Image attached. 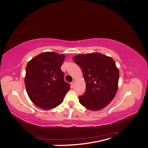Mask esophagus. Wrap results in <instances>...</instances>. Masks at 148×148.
Returning <instances> with one entry per match:
<instances>
[{"mask_svg": "<svg viewBox=\"0 0 148 148\" xmlns=\"http://www.w3.org/2000/svg\"><path fill=\"white\" fill-rule=\"evenodd\" d=\"M75 84H76V81H75V80H73V81L71 82V86H72V87H74Z\"/></svg>", "mask_w": 148, "mask_h": 148, "instance_id": "esophagus-1", "label": "esophagus"}]
</instances>
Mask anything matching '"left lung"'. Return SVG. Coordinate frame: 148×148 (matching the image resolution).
I'll return each mask as SVG.
<instances>
[{
  "label": "left lung",
  "instance_id": "obj_1",
  "mask_svg": "<svg viewBox=\"0 0 148 148\" xmlns=\"http://www.w3.org/2000/svg\"><path fill=\"white\" fill-rule=\"evenodd\" d=\"M73 60L82 69L86 82V91L79 97L80 104L92 111L104 108L118 88L119 73L114 60L97 52L77 55Z\"/></svg>",
  "mask_w": 148,
  "mask_h": 148
}]
</instances>
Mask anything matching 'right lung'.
I'll use <instances>...</instances> for the list:
<instances>
[{"label":"right lung","instance_id":"1","mask_svg":"<svg viewBox=\"0 0 148 148\" xmlns=\"http://www.w3.org/2000/svg\"><path fill=\"white\" fill-rule=\"evenodd\" d=\"M65 56L56 52H44L27 63L25 85L31 101L45 110L61 104L70 90L61 70Z\"/></svg>","mask_w":148,"mask_h":148}]
</instances>
